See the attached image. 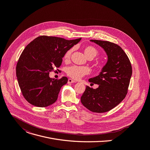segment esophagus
<instances>
[{"label": "esophagus", "mask_w": 150, "mask_h": 150, "mask_svg": "<svg viewBox=\"0 0 150 150\" xmlns=\"http://www.w3.org/2000/svg\"><path fill=\"white\" fill-rule=\"evenodd\" d=\"M67 83H69V84H70V83H76V81L73 80V79H71V78H69V79H68Z\"/></svg>", "instance_id": "34e87169"}]
</instances>
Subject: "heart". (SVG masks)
Listing matches in <instances>:
<instances>
[{
	"label": "heart",
	"instance_id": "heart-1",
	"mask_svg": "<svg viewBox=\"0 0 150 150\" xmlns=\"http://www.w3.org/2000/svg\"><path fill=\"white\" fill-rule=\"evenodd\" d=\"M72 52V49H70L67 51L64 56V59L66 60H69L70 56L71 55V53ZM84 52L85 56L88 59H93L96 57L98 54V51L97 49L91 45L86 46L84 48ZM105 66V64L102 62H97L95 63V67H96V69L98 71H101ZM90 72V70L87 67L85 66H72L67 68L66 73L70 77L75 79H79L81 77L88 74Z\"/></svg>",
	"mask_w": 150,
	"mask_h": 150
}]
</instances>
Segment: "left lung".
I'll return each mask as SVG.
<instances>
[{
    "label": "left lung",
    "mask_w": 150,
    "mask_h": 150,
    "mask_svg": "<svg viewBox=\"0 0 150 150\" xmlns=\"http://www.w3.org/2000/svg\"><path fill=\"white\" fill-rule=\"evenodd\" d=\"M90 41L104 50L108 60L99 75L88 79L99 87L94 89L86 86L81 101L91 112L103 113L112 110L125 98L132 68L126 54L119 45L103 40Z\"/></svg>",
    "instance_id": "8db88e82"
}]
</instances>
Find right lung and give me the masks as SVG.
Listing matches in <instances>:
<instances>
[{"label":"right lung","mask_w":150,"mask_h":150,"mask_svg":"<svg viewBox=\"0 0 150 150\" xmlns=\"http://www.w3.org/2000/svg\"><path fill=\"white\" fill-rule=\"evenodd\" d=\"M81 39L40 36L25 47L17 64L16 75L21 93L29 103L43 108L56 102L61 87L68 79L66 76L54 79L49 74L60 66L66 52Z\"/></svg>","instance_id":"add662e5"}]
</instances>
